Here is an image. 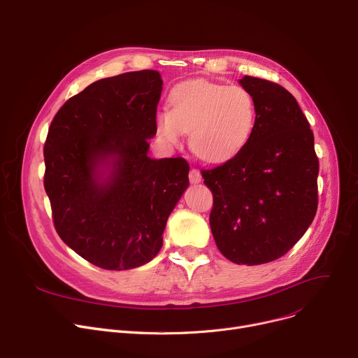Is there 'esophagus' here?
Instances as JSON below:
<instances>
[{"label": "esophagus", "mask_w": 358, "mask_h": 358, "mask_svg": "<svg viewBox=\"0 0 358 358\" xmlns=\"http://www.w3.org/2000/svg\"><path fill=\"white\" fill-rule=\"evenodd\" d=\"M201 173L198 169H191V172H189V180H191V183H199L201 182Z\"/></svg>", "instance_id": "obj_1"}]
</instances>
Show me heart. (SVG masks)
I'll return each instance as SVG.
<instances>
[{
	"mask_svg": "<svg viewBox=\"0 0 358 358\" xmlns=\"http://www.w3.org/2000/svg\"><path fill=\"white\" fill-rule=\"evenodd\" d=\"M257 122V103L248 90L225 87L209 80H187L173 88L169 113L157 115V136L166 144H178L189 133V147L209 163H221L238 155Z\"/></svg>",
	"mask_w": 358,
	"mask_h": 358,
	"instance_id": "1",
	"label": "heart"
}]
</instances>
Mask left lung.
Listing matches in <instances>:
<instances>
[{
  "mask_svg": "<svg viewBox=\"0 0 358 358\" xmlns=\"http://www.w3.org/2000/svg\"><path fill=\"white\" fill-rule=\"evenodd\" d=\"M257 103L253 136L233 159L202 171L214 205L209 224L233 263L256 266L285 256L318 208L320 162L299 103L279 83L244 76Z\"/></svg>",
  "mask_w": 358,
  "mask_h": 358,
  "instance_id": "obj_1",
  "label": "left lung"
}]
</instances>
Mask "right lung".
Masks as SVG:
<instances>
[{
  "instance_id": "right-lung-1",
  "label": "right lung",
  "mask_w": 358,
  "mask_h": 358,
  "mask_svg": "<svg viewBox=\"0 0 358 358\" xmlns=\"http://www.w3.org/2000/svg\"><path fill=\"white\" fill-rule=\"evenodd\" d=\"M163 80L157 71L99 79L69 98L45 143V189L59 237L105 270L160 251L166 221L189 186L183 157L152 159Z\"/></svg>"
}]
</instances>
